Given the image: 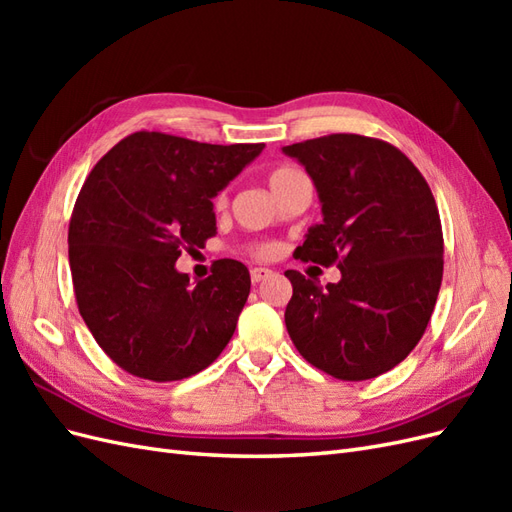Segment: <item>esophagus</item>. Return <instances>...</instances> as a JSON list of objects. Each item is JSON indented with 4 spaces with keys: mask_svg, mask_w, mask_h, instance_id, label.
<instances>
[{
    "mask_svg": "<svg viewBox=\"0 0 512 512\" xmlns=\"http://www.w3.org/2000/svg\"><path fill=\"white\" fill-rule=\"evenodd\" d=\"M269 275H271V271L265 269V267H254V269L250 271V277H252L254 284H258V282H262V280H267Z\"/></svg>",
    "mask_w": 512,
    "mask_h": 512,
    "instance_id": "34e87169",
    "label": "esophagus"
}]
</instances>
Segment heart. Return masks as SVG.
Masks as SVG:
<instances>
[{"label": "heart", "mask_w": 512, "mask_h": 512, "mask_svg": "<svg viewBox=\"0 0 512 512\" xmlns=\"http://www.w3.org/2000/svg\"><path fill=\"white\" fill-rule=\"evenodd\" d=\"M301 175H303L301 170L292 168V166H280V168L271 170V173H269V185H271L273 194L275 196L280 194L292 179H297ZM224 203H226V194H220L218 200H215V205L222 207ZM247 254H252L254 258H271L275 254V245L273 243H254V245L247 247Z\"/></svg>", "instance_id": "obj_1"}]
</instances>
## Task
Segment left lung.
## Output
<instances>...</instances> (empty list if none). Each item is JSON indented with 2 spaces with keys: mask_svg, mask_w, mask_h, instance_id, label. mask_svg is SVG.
I'll use <instances>...</instances> for the list:
<instances>
[{
  "mask_svg": "<svg viewBox=\"0 0 512 512\" xmlns=\"http://www.w3.org/2000/svg\"><path fill=\"white\" fill-rule=\"evenodd\" d=\"M284 153L314 179L324 215L297 258L342 271L327 288L286 271L288 335L324 374L376 378L414 350L436 307L444 271L436 198L421 170L380 138L329 134Z\"/></svg>",
  "mask_w": 512,
  "mask_h": 512,
  "instance_id": "8db88e82",
  "label": "left lung"
}]
</instances>
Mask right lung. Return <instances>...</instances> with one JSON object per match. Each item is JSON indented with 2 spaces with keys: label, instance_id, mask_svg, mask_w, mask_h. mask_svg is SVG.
Segmentation results:
<instances>
[{
  "label": "right lung",
  "instance_id": "add662e5",
  "mask_svg": "<svg viewBox=\"0 0 512 512\" xmlns=\"http://www.w3.org/2000/svg\"><path fill=\"white\" fill-rule=\"evenodd\" d=\"M262 149L141 130L91 168L68 228L72 284L87 329L123 371L183 380L230 342L250 271L224 258L190 286L175 262L215 235L211 198Z\"/></svg>",
  "mask_w": 512,
  "mask_h": 512
}]
</instances>
